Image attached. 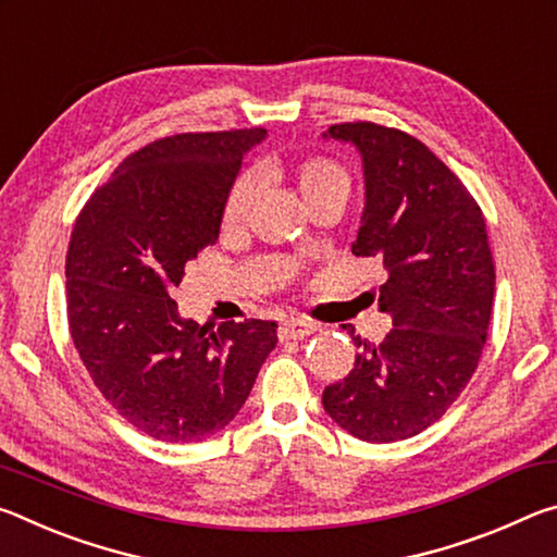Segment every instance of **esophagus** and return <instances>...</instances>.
<instances>
[{"label":"esophagus","instance_id":"34e87169","mask_svg":"<svg viewBox=\"0 0 557 557\" xmlns=\"http://www.w3.org/2000/svg\"><path fill=\"white\" fill-rule=\"evenodd\" d=\"M317 332V324L307 322V319H285V322L280 324V338L282 342H287V338H305L309 334Z\"/></svg>","mask_w":557,"mask_h":557}]
</instances>
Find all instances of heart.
Masks as SVG:
<instances>
[{"label":"heart","mask_w":557,"mask_h":557,"mask_svg":"<svg viewBox=\"0 0 557 557\" xmlns=\"http://www.w3.org/2000/svg\"><path fill=\"white\" fill-rule=\"evenodd\" d=\"M292 186L299 194L305 209H312L317 203L324 201H344L351 194V176H348L342 164L332 162V159L324 157H312L299 162L289 172ZM252 203H256V182L250 176L238 178V184L233 186L228 196V203H225L223 211V225L228 231H238L245 225L250 215Z\"/></svg>","instance_id":"heart-1"}]
</instances>
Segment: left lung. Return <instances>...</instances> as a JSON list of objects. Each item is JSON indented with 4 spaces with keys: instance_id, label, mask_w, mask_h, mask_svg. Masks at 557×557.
<instances>
[{
    "instance_id": "1",
    "label": "left lung",
    "mask_w": 557,
    "mask_h": 557,
    "mask_svg": "<svg viewBox=\"0 0 557 557\" xmlns=\"http://www.w3.org/2000/svg\"><path fill=\"white\" fill-rule=\"evenodd\" d=\"M322 137L361 154L366 203L351 252L379 258L388 280L381 344L351 334V373L324 388L329 418L363 442L418 435L447 412L476 371L494 301L486 223L445 162L400 129L332 125Z\"/></svg>"
}]
</instances>
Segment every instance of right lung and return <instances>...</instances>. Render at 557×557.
Masks as SVG:
<instances>
[{
    "label": "right lung",
    "mask_w": 557,
    "mask_h": 557,
    "mask_svg": "<svg viewBox=\"0 0 557 557\" xmlns=\"http://www.w3.org/2000/svg\"><path fill=\"white\" fill-rule=\"evenodd\" d=\"M265 129L188 132L129 154L73 225L65 301L73 344L112 408L162 442L213 437L240 412L277 324L215 332L178 314L172 287L219 240L243 157Z\"/></svg>",
    "instance_id": "1"
}]
</instances>
